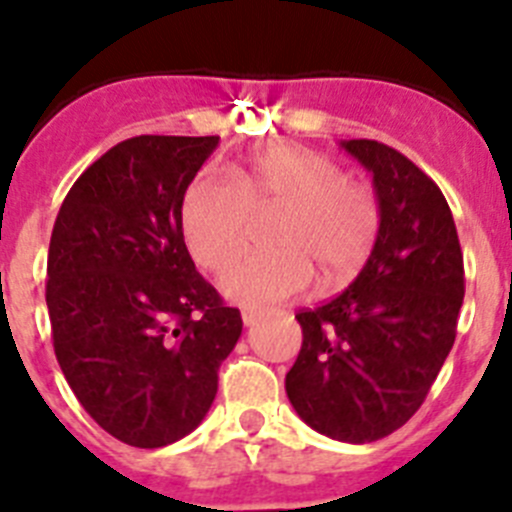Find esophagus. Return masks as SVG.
Masks as SVG:
<instances>
[{
  "instance_id": "1",
  "label": "esophagus",
  "mask_w": 512,
  "mask_h": 512,
  "mask_svg": "<svg viewBox=\"0 0 512 512\" xmlns=\"http://www.w3.org/2000/svg\"><path fill=\"white\" fill-rule=\"evenodd\" d=\"M260 319H262L260 311H242V321H245V326H255Z\"/></svg>"
}]
</instances>
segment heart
<instances>
[{
    "mask_svg": "<svg viewBox=\"0 0 512 512\" xmlns=\"http://www.w3.org/2000/svg\"><path fill=\"white\" fill-rule=\"evenodd\" d=\"M280 214L273 255L239 257L222 273V293L239 306H270L298 296L313 270L336 288L362 270L380 232V201L370 183L347 178L336 160L311 147H265L232 173L188 186L181 229L196 265L222 270L250 237L252 216Z\"/></svg>",
    "mask_w": 512,
    "mask_h": 512,
    "instance_id": "1",
    "label": "heart"
}]
</instances>
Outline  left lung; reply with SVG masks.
Returning a JSON list of instances; mask_svg holds the SVG:
<instances>
[{"label":"left lung","mask_w":512,"mask_h":512,"mask_svg":"<svg viewBox=\"0 0 512 512\" xmlns=\"http://www.w3.org/2000/svg\"><path fill=\"white\" fill-rule=\"evenodd\" d=\"M342 147L372 173L380 232L347 290L296 313L303 344L285 393L313 431L370 444L421 408L449 357L464 260L444 193L416 163L377 140Z\"/></svg>","instance_id":"1"}]
</instances>
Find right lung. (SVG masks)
<instances>
[{"mask_svg":"<svg viewBox=\"0 0 512 512\" xmlns=\"http://www.w3.org/2000/svg\"><path fill=\"white\" fill-rule=\"evenodd\" d=\"M219 137L140 135L78 176L48 250L53 349L107 434L158 449L204 421L242 334L183 242L186 188Z\"/></svg>","mask_w":512,"mask_h":512,"instance_id":"right-lung-1","label":"right lung"}]
</instances>
